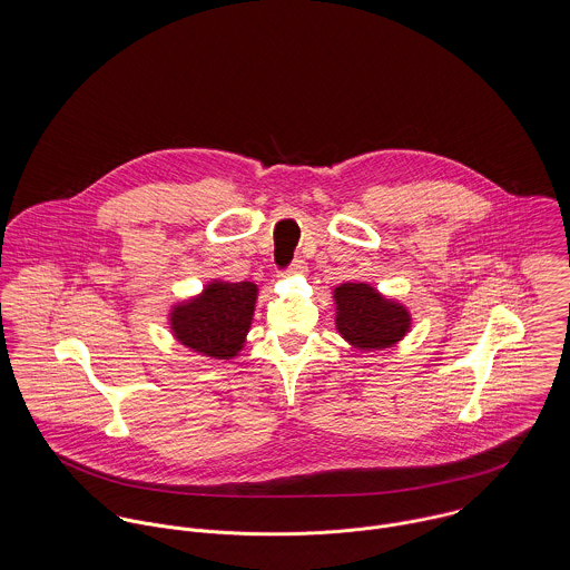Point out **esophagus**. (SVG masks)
I'll return each instance as SVG.
<instances>
[{
    "instance_id": "esophagus-1",
    "label": "esophagus",
    "mask_w": 570,
    "mask_h": 570,
    "mask_svg": "<svg viewBox=\"0 0 570 570\" xmlns=\"http://www.w3.org/2000/svg\"><path fill=\"white\" fill-rule=\"evenodd\" d=\"M305 269H307L305 261H301V258H294V261H292V265L285 269V274H303Z\"/></svg>"
}]
</instances>
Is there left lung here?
<instances>
[{
  "label": "left lung",
  "instance_id": "obj_1",
  "mask_svg": "<svg viewBox=\"0 0 570 570\" xmlns=\"http://www.w3.org/2000/svg\"><path fill=\"white\" fill-rule=\"evenodd\" d=\"M337 333L355 348H389L410 331V312L366 283H342L333 289Z\"/></svg>",
  "mask_w": 570,
  "mask_h": 570
}]
</instances>
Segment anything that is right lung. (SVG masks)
I'll return each instance as SVG.
<instances>
[{
	"instance_id": "obj_1",
	"label": "right lung",
	"mask_w": 570,
	"mask_h": 570,
	"mask_svg": "<svg viewBox=\"0 0 570 570\" xmlns=\"http://www.w3.org/2000/svg\"><path fill=\"white\" fill-rule=\"evenodd\" d=\"M256 294L258 287L249 281H213L199 296L170 309V331L177 342L202 355L233 360L244 348Z\"/></svg>"
}]
</instances>
